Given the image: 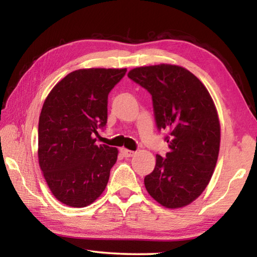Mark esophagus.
I'll return each instance as SVG.
<instances>
[{
	"label": "esophagus",
	"mask_w": 257,
	"mask_h": 257,
	"mask_svg": "<svg viewBox=\"0 0 257 257\" xmlns=\"http://www.w3.org/2000/svg\"><path fill=\"white\" fill-rule=\"evenodd\" d=\"M120 152H121V154L124 156V158H130V156H133L135 154V152L129 151V150H125V149H121Z\"/></svg>",
	"instance_id": "1"
}]
</instances>
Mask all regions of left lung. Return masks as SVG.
Masks as SVG:
<instances>
[{
    "label": "left lung",
    "mask_w": 257,
    "mask_h": 257,
    "mask_svg": "<svg viewBox=\"0 0 257 257\" xmlns=\"http://www.w3.org/2000/svg\"><path fill=\"white\" fill-rule=\"evenodd\" d=\"M128 77L152 95L156 127L165 130L169 152L156 154L146 190L161 205L178 208L206 188L220 150V122L205 86L187 69L159 64L130 70Z\"/></svg>",
    "instance_id": "1"
}]
</instances>
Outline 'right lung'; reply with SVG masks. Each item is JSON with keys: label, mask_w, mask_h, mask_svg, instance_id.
Instances as JSON below:
<instances>
[{"label": "right lung", "mask_w": 257, "mask_h": 257, "mask_svg": "<svg viewBox=\"0 0 257 257\" xmlns=\"http://www.w3.org/2000/svg\"><path fill=\"white\" fill-rule=\"evenodd\" d=\"M127 69H80L47 95L38 122V162L61 203L84 207L107 185L118 150L95 144L107 122V96Z\"/></svg>", "instance_id": "add662e5"}]
</instances>
